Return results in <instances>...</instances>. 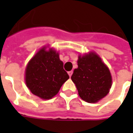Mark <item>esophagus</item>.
I'll return each instance as SVG.
<instances>
[{"label": "esophagus", "instance_id": "34e87169", "mask_svg": "<svg viewBox=\"0 0 133 133\" xmlns=\"http://www.w3.org/2000/svg\"><path fill=\"white\" fill-rule=\"evenodd\" d=\"M72 73H73V72H72V71H69V72H68V75H69V77H71V76H72Z\"/></svg>", "mask_w": 133, "mask_h": 133}]
</instances>
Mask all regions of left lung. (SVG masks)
<instances>
[{"label": "left lung", "mask_w": 133, "mask_h": 133, "mask_svg": "<svg viewBox=\"0 0 133 133\" xmlns=\"http://www.w3.org/2000/svg\"><path fill=\"white\" fill-rule=\"evenodd\" d=\"M78 66L71 78L81 99L88 103H95L108 94L112 86V77L108 67L98 55L92 52L79 56Z\"/></svg>", "instance_id": "8db88e82"}]
</instances>
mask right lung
<instances>
[{"instance_id": "obj_1", "label": "right lung", "mask_w": 133, "mask_h": 133, "mask_svg": "<svg viewBox=\"0 0 133 133\" xmlns=\"http://www.w3.org/2000/svg\"><path fill=\"white\" fill-rule=\"evenodd\" d=\"M69 75L59 55L53 49L42 48L30 60L26 69V84L35 95L50 99L58 92Z\"/></svg>"}]
</instances>
